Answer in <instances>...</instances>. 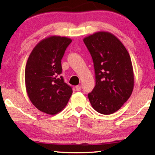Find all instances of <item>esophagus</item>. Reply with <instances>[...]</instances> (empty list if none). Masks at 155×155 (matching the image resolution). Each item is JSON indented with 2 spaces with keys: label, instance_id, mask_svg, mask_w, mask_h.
<instances>
[{
  "label": "esophagus",
  "instance_id": "34e87169",
  "mask_svg": "<svg viewBox=\"0 0 155 155\" xmlns=\"http://www.w3.org/2000/svg\"><path fill=\"white\" fill-rule=\"evenodd\" d=\"M75 89H76V90H77V91H81V89H82V87H81V85H77V86H76Z\"/></svg>",
  "mask_w": 155,
  "mask_h": 155
}]
</instances>
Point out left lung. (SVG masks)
<instances>
[{
  "label": "left lung",
  "mask_w": 155,
  "mask_h": 155,
  "mask_svg": "<svg viewBox=\"0 0 155 155\" xmlns=\"http://www.w3.org/2000/svg\"><path fill=\"white\" fill-rule=\"evenodd\" d=\"M94 62L95 85L88 94L93 108L110 114L131 96L134 85L130 56L116 36L99 32L83 39Z\"/></svg>",
  "instance_id": "8db88e82"
}]
</instances>
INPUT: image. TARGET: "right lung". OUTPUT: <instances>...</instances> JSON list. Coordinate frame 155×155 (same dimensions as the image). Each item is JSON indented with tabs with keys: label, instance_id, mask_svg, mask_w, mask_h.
<instances>
[{
	"label": "right lung",
	"instance_id": "1",
	"mask_svg": "<svg viewBox=\"0 0 155 155\" xmlns=\"http://www.w3.org/2000/svg\"><path fill=\"white\" fill-rule=\"evenodd\" d=\"M72 40L53 36L37 44L27 61L25 83L33 105L41 112L55 114L62 110L72 94L64 82L61 59Z\"/></svg>",
	"mask_w": 155,
	"mask_h": 155
}]
</instances>
